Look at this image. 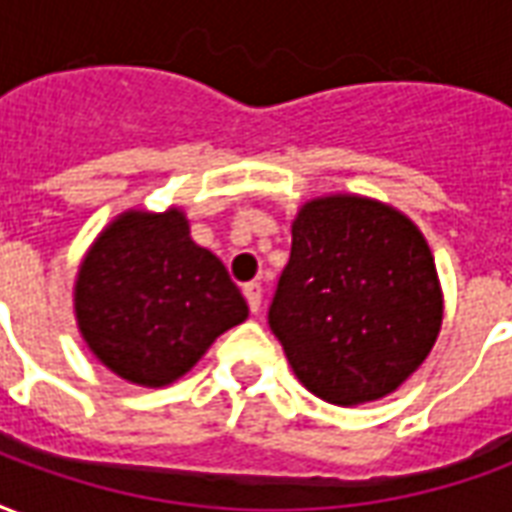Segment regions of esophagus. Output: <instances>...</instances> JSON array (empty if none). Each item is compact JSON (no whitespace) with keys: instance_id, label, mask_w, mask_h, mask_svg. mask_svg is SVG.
<instances>
[{"instance_id":"obj_1","label":"esophagus","mask_w":512,"mask_h":512,"mask_svg":"<svg viewBox=\"0 0 512 512\" xmlns=\"http://www.w3.org/2000/svg\"><path fill=\"white\" fill-rule=\"evenodd\" d=\"M244 296L246 304H249V310L260 312V301H263V288H260V282H246Z\"/></svg>"}]
</instances>
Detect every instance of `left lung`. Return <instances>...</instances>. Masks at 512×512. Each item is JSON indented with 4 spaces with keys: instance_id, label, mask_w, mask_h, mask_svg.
Masks as SVG:
<instances>
[{
    "instance_id": "left-lung-1",
    "label": "left lung",
    "mask_w": 512,
    "mask_h": 512,
    "mask_svg": "<svg viewBox=\"0 0 512 512\" xmlns=\"http://www.w3.org/2000/svg\"><path fill=\"white\" fill-rule=\"evenodd\" d=\"M441 315L436 263L408 216L354 194L301 208L268 326L312 395L356 406L395 392L430 354Z\"/></svg>"
}]
</instances>
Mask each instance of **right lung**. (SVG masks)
Listing matches in <instances>:
<instances>
[{
  "label": "right lung",
  "instance_id": "add662e5",
  "mask_svg": "<svg viewBox=\"0 0 512 512\" xmlns=\"http://www.w3.org/2000/svg\"><path fill=\"white\" fill-rule=\"evenodd\" d=\"M73 310L98 362L139 386L178 381L249 315L224 263L191 241L178 208L117 216L84 255Z\"/></svg>",
  "mask_w": 512,
  "mask_h": 512
}]
</instances>
